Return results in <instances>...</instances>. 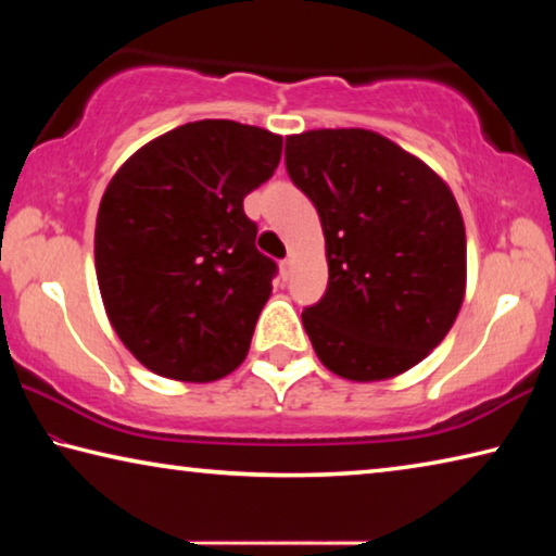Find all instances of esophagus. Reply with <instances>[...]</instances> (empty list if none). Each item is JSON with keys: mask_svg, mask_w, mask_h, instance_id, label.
I'll return each instance as SVG.
<instances>
[{"mask_svg": "<svg viewBox=\"0 0 556 556\" xmlns=\"http://www.w3.org/2000/svg\"><path fill=\"white\" fill-rule=\"evenodd\" d=\"M279 275H281V279H285V281L291 277V260L289 257L279 262Z\"/></svg>", "mask_w": 556, "mask_h": 556, "instance_id": "1", "label": "esophagus"}]
</instances>
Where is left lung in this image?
I'll return each instance as SVG.
<instances>
[{"mask_svg":"<svg viewBox=\"0 0 556 556\" xmlns=\"http://www.w3.org/2000/svg\"><path fill=\"white\" fill-rule=\"evenodd\" d=\"M285 156L326 238V294L301 314L318 361L353 382L414 368L466 294V228L451 188L370 129L301 131Z\"/></svg>","mask_w":556,"mask_h":556,"instance_id":"1","label":"left lung"}]
</instances>
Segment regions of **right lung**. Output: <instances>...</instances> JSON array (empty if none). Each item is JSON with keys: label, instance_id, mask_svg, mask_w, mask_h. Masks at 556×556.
Returning <instances> with one entry per match:
<instances>
[{"label": "right lung", "instance_id": "add662e5", "mask_svg": "<svg viewBox=\"0 0 556 556\" xmlns=\"http://www.w3.org/2000/svg\"><path fill=\"white\" fill-rule=\"evenodd\" d=\"M281 137L188 122L117 168L100 201L96 271L112 328L162 378L213 382L244 361L277 265L242 199L275 174Z\"/></svg>", "mask_w": 556, "mask_h": 556}]
</instances>
